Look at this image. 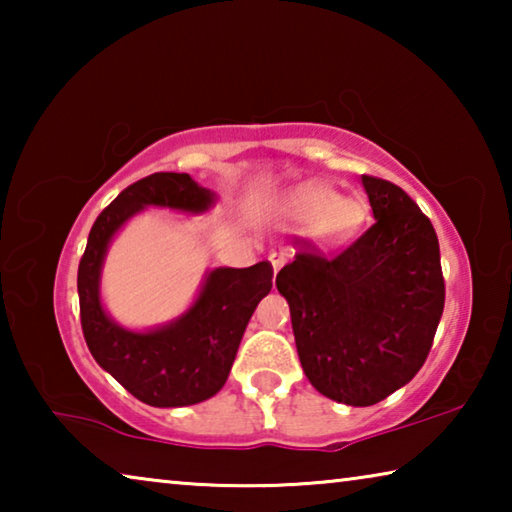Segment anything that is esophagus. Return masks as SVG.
Wrapping results in <instances>:
<instances>
[{
  "instance_id": "1",
  "label": "esophagus",
  "mask_w": 512,
  "mask_h": 512,
  "mask_svg": "<svg viewBox=\"0 0 512 512\" xmlns=\"http://www.w3.org/2000/svg\"><path fill=\"white\" fill-rule=\"evenodd\" d=\"M268 262H271L273 271L277 273L284 266V262H287V253H284V250H280V253H277V250H273V253L268 255Z\"/></svg>"
}]
</instances>
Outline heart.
I'll return each mask as SVG.
<instances>
[{"instance_id":"obj_1","label":"heart","mask_w":512,"mask_h":512,"mask_svg":"<svg viewBox=\"0 0 512 512\" xmlns=\"http://www.w3.org/2000/svg\"><path fill=\"white\" fill-rule=\"evenodd\" d=\"M291 219L305 225L318 223V235L325 241L348 239L363 221V207L352 198H341L325 185H302L287 198Z\"/></svg>"}]
</instances>
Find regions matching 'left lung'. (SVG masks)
I'll return each mask as SVG.
<instances>
[{
	"mask_svg": "<svg viewBox=\"0 0 512 512\" xmlns=\"http://www.w3.org/2000/svg\"><path fill=\"white\" fill-rule=\"evenodd\" d=\"M361 185L375 223L334 257L296 239L302 250L275 277L307 379L348 406L377 404L418 375L445 307L431 221L402 187Z\"/></svg>",
	"mask_w": 512,
	"mask_h": 512,
	"instance_id": "1",
	"label": "left lung"
}]
</instances>
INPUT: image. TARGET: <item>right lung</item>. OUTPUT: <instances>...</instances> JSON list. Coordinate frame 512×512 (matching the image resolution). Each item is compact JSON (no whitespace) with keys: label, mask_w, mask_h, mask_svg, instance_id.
<instances>
[{"label":"right lung","mask_w":512,"mask_h":512,"mask_svg":"<svg viewBox=\"0 0 512 512\" xmlns=\"http://www.w3.org/2000/svg\"><path fill=\"white\" fill-rule=\"evenodd\" d=\"M214 203L212 189L189 173L162 171L137 180L94 221L79 264L81 327L94 361L137 400L158 409L198 404L221 391L248 320L273 287V266L214 268L185 314L140 332L119 325L103 307V262L117 232L146 207L203 214Z\"/></svg>","instance_id":"right-lung-1"}]
</instances>
